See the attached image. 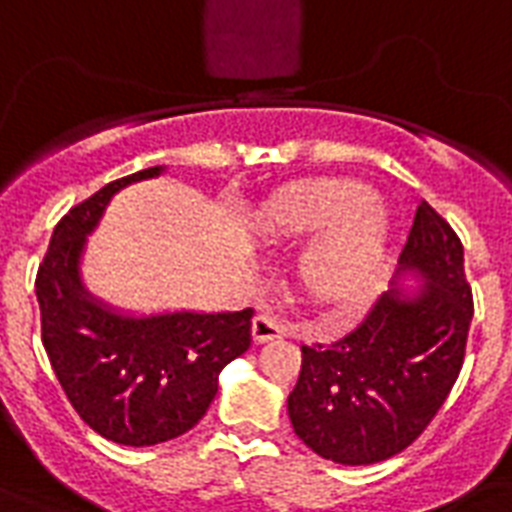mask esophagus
<instances>
[{
  "label": "esophagus",
  "mask_w": 512,
  "mask_h": 512,
  "mask_svg": "<svg viewBox=\"0 0 512 512\" xmlns=\"http://www.w3.org/2000/svg\"><path fill=\"white\" fill-rule=\"evenodd\" d=\"M284 335H287V324L271 316V313H257L255 319H252V340L257 345L268 340H279Z\"/></svg>",
  "instance_id": "esophagus-1"
}]
</instances>
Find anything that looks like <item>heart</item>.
<instances>
[{
  "label": "heart",
  "mask_w": 512,
  "mask_h": 512,
  "mask_svg": "<svg viewBox=\"0 0 512 512\" xmlns=\"http://www.w3.org/2000/svg\"><path fill=\"white\" fill-rule=\"evenodd\" d=\"M257 231L268 244L319 233L297 260V281L316 305L350 308L380 265L388 220L364 183L308 177L273 193L257 215Z\"/></svg>",
  "instance_id": "1"
}]
</instances>
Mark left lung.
I'll return each instance as SVG.
<instances>
[{"label": "left lung", "mask_w": 512, "mask_h": 512, "mask_svg": "<svg viewBox=\"0 0 512 512\" xmlns=\"http://www.w3.org/2000/svg\"><path fill=\"white\" fill-rule=\"evenodd\" d=\"M406 271L422 279L417 295L388 289L348 335L300 348L289 420L324 460L372 465L404 452L460 377L473 295L460 236L428 201L398 257Z\"/></svg>", "instance_id": "8db88e82"}]
</instances>
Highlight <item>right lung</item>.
Here are the masks:
<instances>
[{
  "label": "right lung",
  "mask_w": 512,
  "mask_h": 512,
  "mask_svg": "<svg viewBox=\"0 0 512 512\" xmlns=\"http://www.w3.org/2000/svg\"><path fill=\"white\" fill-rule=\"evenodd\" d=\"M159 172L119 177L68 209L36 273L42 345L60 388L95 433L124 446L188 433L215 398L217 374L252 345V308L122 316L84 289V244L111 196Z\"/></svg>",
  "instance_id": "1"
}]
</instances>
